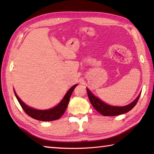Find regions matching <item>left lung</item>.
I'll return each mask as SVG.
<instances>
[{
    "label": "left lung",
    "instance_id": "left-lung-1",
    "mask_svg": "<svg viewBox=\"0 0 154 154\" xmlns=\"http://www.w3.org/2000/svg\"><path fill=\"white\" fill-rule=\"evenodd\" d=\"M86 89L88 98H89L91 104H92V106L98 113L102 114L104 116H116L127 113V112L131 110L132 108H134V106L137 105L140 96V93L139 95L137 96V98L135 99L133 102L128 105L123 106H111L103 102L100 99H99L94 95L88 88H86Z\"/></svg>",
    "mask_w": 154,
    "mask_h": 154
}]
</instances>
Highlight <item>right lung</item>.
Returning <instances> with one entry per match:
<instances>
[{
  "label": "right lung",
  "instance_id": "add662e5",
  "mask_svg": "<svg viewBox=\"0 0 154 154\" xmlns=\"http://www.w3.org/2000/svg\"><path fill=\"white\" fill-rule=\"evenodd\" d=\"M77 85V84L74 85L73 86L71 87L69 90H68V92L64 96L63 99H62L60 101V103L58 105L56 106L55 107L47 109V110H38V109L31 108L30 106H27L19 97H18L16 92H15L14 90L15 97L17 98L18 102L20 104V105L22 107V109H24L26 113L28 115V116L31 117V118H32L33 119H36V120L49 122L56 120V119L61 118L62 116L64 114L67 108L68 104H69L72 91L74 90Z\"/></svg>",
  "mask_w": 154,
  "mask_h": 154
}]
</instances>
